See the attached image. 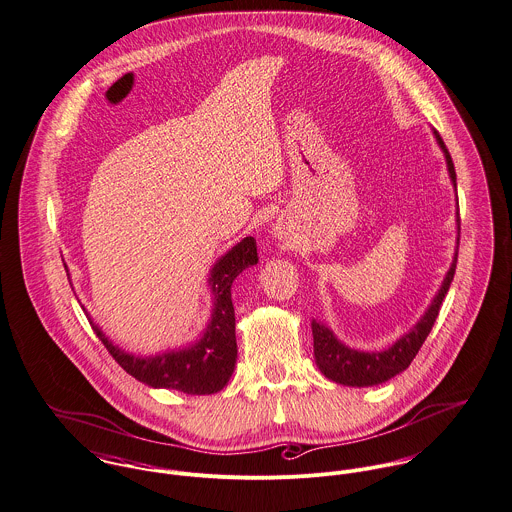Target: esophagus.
Returning <instances> with one entry per match:
<instances>
[{"mask_svg": "<svg viewBox=\"0 0 512 512\" xmlns=\"http://www.w3.org/2000/svg\"><path fill=\"white\" fill-rule=\"evenodd\" d=\"M275 237L281 239V241H287L289 239V233L285 227H275Z\"/></svg>", "mask_w": 512, "mask_h": 512, "instance_id": "esophagus-1", "label": "esophagus"}]
</instances>
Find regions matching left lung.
Returning <instances> with one entry per match:
<instances>
[{"instance_id": "obj_1", "label": "left lung", "mask_w": 512, "mask_h": 512, "mask_svg": "<svg viewBox=\"0 0 512 512\" xmlns=\"http://www.w3.org/2000/svg\"><path fill=\"white\" fill-rule=\"evenodd\" d=\"M435 137L445 153L449 177H451L453 185L457 187V173H455L451 153L437 131H435ZM457 221H459V213H457ZM459 229H461V225H459ZM457 257H459V237H457V251H455V259L451 263V269L447 271V277H445L439 293L431 301L429 309L425 311L421 321L409 333H405L401 339L395 341V345H391L385 351H375V353L355 351V349L343 345L327 325L313 319V323H311L313 351H315V363L321 369V373L327 379H331L339 385H347V387H373V385H381V383L393 379L395 375L403 373L411 365V361L417 357L419 349L423 347L425 339L429 337V333L439 317V309H441L443 299H445V295L451 287V281L455 277Z\"/></svg>"}]
</instances>
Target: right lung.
<instances>
[{
  "mask_svg": "<svg viewBox=\"0 0 512 512\" xmlns=\"http://www.w3.org/2000/svg\"><path fill=\"white\" fill-rule=\"evenodd\" d=\"M257 261V243L253 237H245L213 265L209 277L213 313L201 339L185 349L165 351L151 357L131 355L113 345L93 321L89 323L109 355L137 381L153 389H173L187 395H213L227 385L237 361L231 285L243 269Z\"/></svg>",
  "mask_w": 512,
  "mask_h": 512,
  "instance_id": "obj_1",
  "label": "right lung"
}]
</instances>
